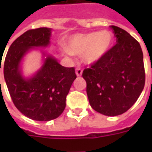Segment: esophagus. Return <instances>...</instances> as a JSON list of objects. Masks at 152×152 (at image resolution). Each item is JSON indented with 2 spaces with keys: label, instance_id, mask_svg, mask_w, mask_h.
Here are the masks:
<instances>
[{
  "label": "esophagus",
  "instance_id": "1",
  "mask_svg": "<svg viewBox=\"0 0 152 152\" xmlns=\"http://www.w3.org/2000/svg\"><path fill=\"white\" fill-rule=\"evenodd\" d=\"M76 74L77 76H80L82 75V68L80 67V66H78V67H76Z\"/></svg>",
  "mask_w": 152,
  "mask_h": 152
}]
</instances>
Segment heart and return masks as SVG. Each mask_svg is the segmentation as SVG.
I'll return each instance as SVG.
<instances>
[{"mask_svg": "<svg viewBox=\"0 0 152 152\" xmlns=\"http://www.w3.org/2000/svg\"><path fill=\"white\" fill-rule=\"evenodd\" d=\"M113 34L111 31H93L86 34H76L67 40V47L62 51L66 55H83L87 63H94L105 56L113 44Z\"/></svg>", "mask_w": 152, "mask_h": 152, "instance_id": "heart-1", "label": "heart"}]
</instances>
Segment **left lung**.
<instances>
[{
	"instance_id": "1",
	"label": "left lung",
	"mask_w": 152,
	"mask_h": 152,
	"mask_svg": "<svg viewBox=\"0 0 152 152\" xmlns=\"http://www.w3.org/2000/svg\"><path fill=\"white\" fill-rule=\"evenodd\" d=\"M116 44L105 56L85 68L90 106L102 115L115 116L127 112L145 85L143 54L137 40L124 29L111 26Z\"/></svg>"
}]
</instances>
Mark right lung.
Returning <instances> with one entry per match:
<instances>
[{"instance_id":"1","label":"right lung","mask_w":152,"mask_h":152,"mask_svg":"<svg viewBox=\"0 0 152 152\" xmlns=\"http://www.w3.org/2000/svg\"><path fill=\"white\" fill-rule=\"evenodd\" d=\"M50 34L51 29L47 28L27 31L12 43L4 63V77L14 104L27 117L37 121H51L63 113L66 95L76 78L74 67L63 66L52 57L45 58L32 78L22 76L23 57L31 47L47 46Z\"/></svg>"}]
</instances>
